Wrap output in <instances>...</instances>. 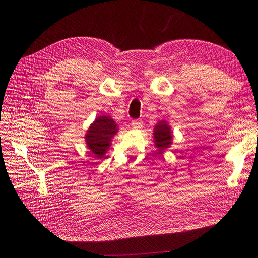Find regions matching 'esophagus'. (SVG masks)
I'll return each mask as SVG.
<instances>
[{
	"label": "esophagus",
	"instance_id": "esophagus-1",
	"mask_svg": "<svg viewBox=\"0 0 258 258\" xmlns=\"http://www.w3.org/2000/svg\"><path fill=\"white\" fill-rule=\"evenodd\" d=\"M131 126L135 128V129H141L143 127V121L141 119H136V120H132L131 122Z\"/></svg>",
	"mask_w": 258,
	"mask_h": 258
}]
</instances>
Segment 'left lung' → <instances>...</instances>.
Wrapping results in <instances>:
<instances>
[{"label": "left lung", "instance_id": "1", "mask_svg": "<svg viewBox=\"0 0 258 258\" xmlns=\"http://www.w3.org/2000/svg\"><path fill=\"white\" fill-rule=\"evenodd\" d=\"M172 131L166 120H159L153 129L154 146L158 148L159 153H163L172 145Z\"/></svg>", "mask_w": 258, "mask_h": 258}]
</instances>
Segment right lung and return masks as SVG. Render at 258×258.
<instances>
[{"mask_svg":"<svg viewBox=\"0 0 258 258\" xmlns=\"http://www.w3.org/2000/svg\"><path fill=\"white\" fill-rule=\"evenodd\" d=\"M118 131L117 123L111 116L101 115L91 123L86 133V144L95 158H104L109 150L112 139Z\"/></svg>","mask_w":258,"mask_h":258,"instance_id":"right-lung-1","label":"right lung"}]
</instances>
